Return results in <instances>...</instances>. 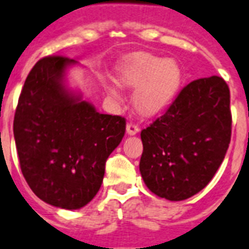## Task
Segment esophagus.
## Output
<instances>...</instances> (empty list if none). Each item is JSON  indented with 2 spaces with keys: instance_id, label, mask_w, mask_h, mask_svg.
I'll return each instance as SVG.
<instances>
[{
  "instance_id": "esophagus-1",
  "label": "esophagus",
  "mask_w": 249,
  "mask_h": 249,
  "mask_svg": "<svg viewBox=\"0 0 249 249\" xmlns=\"http://www.w3.org/2000/svg\"><path fill=\"white\" fill-rule=\"evenodd\" d=\"M126 131H127V133H128L129 136H132V135H136V133H139L140 127L137 126V124H135L133 122H128V123H127Z\"/></svg>"
}]
</instances>
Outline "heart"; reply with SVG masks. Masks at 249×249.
Listing matches in <instances>:
<instances>
[{
	"mask_svg": "<svg viewBox=\"0 0 249 249\" xmlns=\"http://www.w3.org/2000/svg\"><path fill=\"white\" fill-rule=\"evenodd\" d=\"M121 85L137 89L135 107L143 116H155L173 102L183 81V72L176 59L149 52L127 57L117 70Z\"/></svg>",
	"mask_w": 249,
	"mask_h": 249,
	"instance_id": "heart-1",
	"label": "heart"
}]
</instances>
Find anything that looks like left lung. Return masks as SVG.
I'll return each instance as SVG.
<instances>
[{"label": "left lung", "instance_id": "8db88e82", "mask_svg": "<svg viewBox=\"0 0 249 249\" xmlns=\"http://www.w3.org/2000/svg\"><path fill=\"white\" fill-rule=\"evenodd\" d=\"M231 136V91L219 76L186 85L163 116L141 131L142 179L153 194L182 201L209 184Z\"/></svg>", "mask_w": 249, "mask_h": 249}]
</instances>
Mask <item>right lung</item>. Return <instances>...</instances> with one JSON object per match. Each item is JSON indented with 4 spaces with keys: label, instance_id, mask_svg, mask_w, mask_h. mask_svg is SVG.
Listing matches in <instances>:
<instances>
[{
    "label": "right lung",
    "instance_id": "obj_1",
    "mask_svg": "<svg viewBox=\"0 0 249 249\" xmlns=\"http://www.w3.org/2000/svg\"><path fill=\"white\" fill-rule=\"evenodd\" d=\"M75 59L48 55L29 72L14 118L26 183L44 202L77 210L94 198L106 161L122 141L126 120L96 112L65 85Z\"/></svg>",
    "mask_w": 249,
    "mask_h": 249
}]
</instances>
